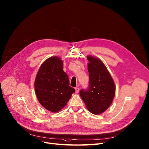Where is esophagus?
I'll return each instance as SVG.
<instances>
[{
	"mask_svg": "<svg viewBox=\"0 0 149 149\" xmlns=\"http://www.w3.org/2000/svg\"><path fill=\"white\" fill-rule=\"evenodd\" d=\"M75 93H78V91H79V88L78 87H75Z\"/></svg>",
	"mask_w": 149,
	"mask_h": 149,
	"instance_id": "1",
	"label": "esophagus"
}]
</instances>
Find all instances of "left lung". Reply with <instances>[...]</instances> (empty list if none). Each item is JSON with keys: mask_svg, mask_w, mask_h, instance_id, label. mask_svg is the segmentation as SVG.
I'll list each match as a JSON object with an SVG mask.
<instances>
[{"mask_svg": "<svg viewBox=\"0 0 149 149\" xmlns=\"http://www.w3.org/2000/svg\"><path fill=\"white\" fill-rule=\"evenodd\" d=\"M89 61V84L87 90H81L79 95L87 109L92 113L104 112L112 104L115 94V85L112 77L102 61L87 56Z\"/></svg>", "mask_w": 149, "mask_h": 149, "instance_id": "8db88e82", "label": "left lung"}]
</instances>
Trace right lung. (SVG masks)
Wrapping results in <instances>:
<instances>
[{
	"label": "right lung",
	"instance_id": "add662e5",
	"mask_svg": "<svg viewBox=\"0 0 149 149\" xmlns=\"http://www.w3.org/2000/svg\"><path fill=\"white\" fill-rule=\"evenodd\" d=\"M34 88L40 103L52 112L61 110L75 91L63 70V61L56 56L48 58L40 66Z\"/></svg>",
	"mask_w": 149,
	"mask_h": 149
}]
</instances>
